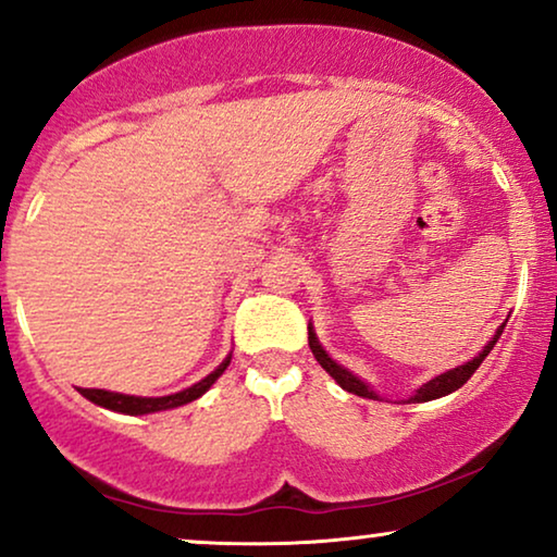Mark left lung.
I'll return each instance as SVG.
<instances>
[{
  "mask_svg": "<svg viewBox=\"0 0 557 557\" xmlns=\"http://www.w3.org/2000/svg\"><path fill=\"white\" fill-rule=\"evenodd\" d=\"M310 350H312V356H315L318 363L323 366L325 371L333 375L335 383H338L341 388H346L348 394H363V391H366L363 383L356 381L354 375H350L348 371H343V368H341L338 363H335V360L327 358L325 350L318 346V341H310ZM487 354H490V346H487ZM480 360H482V356L474 358L472 363L459 366V368H454V371L438 375V379H434V381H429L424 388H419L417 401H432V398H442V396H446V394H451V391L461 388V386H465V383H467L469 375L474 373V368L480 366Z\"/></svg>",
  "mask_w": 557,
  "mask_h": 557,
  "instance_id": "left-lung-1",
  "label": "left lung"
}]
</instances>
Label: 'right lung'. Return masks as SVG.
Listing matches in <instances>:
<instances>
[{
    "label": "right lung",
    "mask_w": 557,
    "mask_h": 557,
    "mask_svg": "<svg viewBox=\"0 0 557 557\" xmlns=\"http://www.w3.org/2000/svg\"><path fill=\"white\" fill-rule=\"evenodd\" d=\"M216 379V371L207 375L201 383H197V386L189 388V391H182V394L176 396H163V398H136V396H121L115 394L106 401L111 409H119V411H128V413H146V411H159V409H169V406H176V404H184V401H191V398L201 396L203 391L209 388V383ZM103 394L108 396V391H103Z\"/></svg>",
    "instance_id": "add662e5"
}]
</instances>
